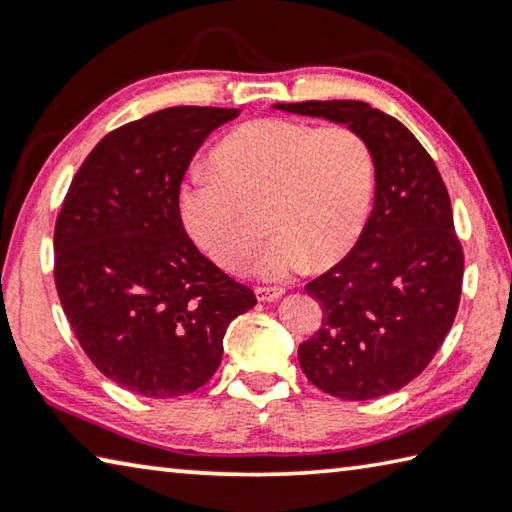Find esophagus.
Returning a JSON list of instances; mask_svg holds the SVG:
<instances>
[{
  "instance_id": "34e87169",
  "label": "esophagus",
  "mask_w": 512,
  "mask_h": 512,
  "mask_svg": "<svg viewBox=\"0 0 512 512\" xmlns=\"http://www.w3.org/2000/svg\"><path fill=\"white\" fill-rule=\"evenodd\" d=\"M284 293V289L280 287H255V296L257 300L262 302H271V300H277Z\"/></svg>"
}]
</instances>
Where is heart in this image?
<instances>
[{
	"instance_id": "b5f03b06",
	"label": "heart",
	"mask_w": 512,
	"mask_h": 512,
	"mask_svg": "<svg viewBox=\"0 0 512 512\" xmlns=\"http://www.w3.org/2000/svg\"><path fill=\"white\" fill-rule=\"evenodd\" d=\"M212 173L180 192L187 230L214 264L244 268L259 228L239 205L262 203L271 239L255 271L284 277L332 266L350 253L366 228L375 196V155L345 124L314 126L268 117L237 126L212 151Z\"/></svg>"
}]
</instances>
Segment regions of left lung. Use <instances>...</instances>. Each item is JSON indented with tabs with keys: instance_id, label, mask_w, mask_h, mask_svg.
<instances>
[{
	"instance_id": "8db88e82",
	"label": "left lung",
	"mask_w": 512,
	"mask_h": 512,
	"mask_svg": "<svg viewBox=\"0 0 512 512\" xmlns=\"http://www.w3.org/2000/svg\"><path fill=\"white\" fill-rule=\"evenodd\" d=\"M363 135L375 155V207L354 248L307 284L323 325L300 343L307 379L339 400L400 391L429 366L456 318L463 246L440 171L402 121L366 101L275 103Z\"/></svg>"
}]
</instances>
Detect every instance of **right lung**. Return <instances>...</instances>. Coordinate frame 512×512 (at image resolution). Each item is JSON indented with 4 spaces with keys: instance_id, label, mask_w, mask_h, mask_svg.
I'll list each match as a JSON object with an SVG mask.
<instances>
[{
    "instance_id": "1",
    "label": "right lung",
    "mask_w": 512,
    "mask_h": 512,
    "mask_svg": "<svg viewBox=\"0 0 512 512\" xmlns=\"http://www.w3.org/2000/svg\"><path fill=\"white\" fill-rule=\"evenodd\" d=\"M237 108L176 106L110 131L76 171L54 230V282L83 352L137 395L205 386L255 293L185 232L180 183Z\"/></svg>"
}]
</instances>
